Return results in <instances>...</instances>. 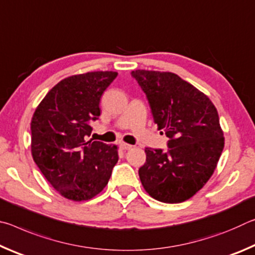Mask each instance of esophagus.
Returning <instances> with one entry per match:
<instances>
[{"label":"esophagus","mask_w":255,"mask_h":255,"mask_svg":"<svg viewBox=\"0 0 255 255\" xmlns=\"http://www.w3.org/2000/svg\"><path fill=\"white\" fill-rule=\"evenodd\" d=\"M120 147H122V149H124V150H129L132 148V146L129 144H126V143H120Z\"/></svg>","instance_id":"1"}]
</instances>
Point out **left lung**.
Returning a JSON list of instances; mask_svg holds the SVG:
<instances>
[{
    "label": "left lung",
    "mask_w": 255,
    "mask_h": 255,
    "mask_svg": "<svg viewBox=\"0 0 255 255\" xmlns=\"http://www.w3.org/2000/svg\"><path fill=\"white\" fill-rule=\"evenodd\" d=\"M147 98L167 150L145 148L138 170L148 195L166 204L191 198L213 175L224 148L218 112L209 98L174 73L131 72Z\"/></svg>",
    "instance_id": "8db88e82"
}]
</instances>
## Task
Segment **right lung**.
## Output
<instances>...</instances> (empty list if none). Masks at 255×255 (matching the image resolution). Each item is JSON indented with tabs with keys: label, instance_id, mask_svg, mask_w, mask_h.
<instances>
[{
	"label": "right lung",
	"instance_id": "1",
	"mask_svg": "<svg viewBox=\"0 0 255 255\" xmlns=\"http://www.w3.org/2000/svg\"><path fill=\"white\" fill-rule=\"evenodd\" d=\"M117 72L66 77L46 94L31 120L34 163L54 189L70 200H89L108 184L118 148L86 140L99 119L100 99Z\"/></svg>",
	"mask_w": 255,
	"mask_h": 255
}]
</instances>
